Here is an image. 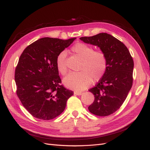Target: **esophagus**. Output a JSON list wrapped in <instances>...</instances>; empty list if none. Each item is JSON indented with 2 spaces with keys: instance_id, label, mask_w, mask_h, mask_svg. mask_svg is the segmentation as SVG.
Listing matches in <instances>:
<instances>
[{
  "instance_id": "34e87169",
  "label": "esophagus",
  "mask_w": 150,
  "mask_h": 150,
  "mask_svg": "<svg viewBox=\"0 0 150 150\" xmlns=\"http://www.w3.org/2000/svg\"><path fill=\"white\" fill-rule=\"evenodd\" d=\"M83 94V92H81V91H74V94L76 95H78V96H80Z\"/></svg>"
}]
</instances>
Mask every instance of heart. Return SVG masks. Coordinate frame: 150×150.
Segmentation results:
<instances>
[{
	"label": "heart",
	"instance_id": "1",
	"mask_svg": "<svg viewBox=\"0 0 150 150\" xmlns=\"http://www.w3.org/2000/svg\"><path fill=\"white\" fill-rule=\"evenodd\" d=\"M71 51L83 59L79 71L71 72L64 79L67 88L76 91L87 88L94 82L101 79L106 73L108 60L106 54L101 51H94V48L82 42L77 43L71 47ZM66 52L62 51L56 57V67L62 75L67 74L68 68L66 64Z\"/></svg>",
	"mask_w": 150,
	"mask_h": 150
}]
</instances>
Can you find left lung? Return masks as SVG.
I'll list each match as a JSON object with an SVG mask.
<instances>
[{
  "mask_svg": "<svg viewBox=\"0 0 150 150\" xmlns=\"http://www.w3.org/2000/svg\"><path fill=\"white\" fill-rule=\"evenodd\" d=\"M80 39L98 46L107 57L105 74L94 88L89 89L94 94V101L88 110L94 115L109 116L119 110L132 87L133 58L123 43L107 33Z\"/></svg>",
  "mask_w": 150,
  "mask_h": 150,
  "instance_id": "1",
  "label": "left lung"
}]
</instances>
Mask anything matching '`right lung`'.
Returning a JSON list of instances; mask_svg holds the SVG:
<instances>
[{"instance_id": "add662e5", "label": "right lung", "mask_w": 150, "mask_h": 150, "mask_svg": "<svg viewBox=\"0 0 150 150\" xmlns=\"http://www.w3.org/2000/svg\"><path fill=\"white\" fill-rule=\"evenodd\" d=\"M76 39L41 38L27 47L20 56L15 71L16 94L36 118L50 120L60 115L74 94L61 84L56 57Z\"/></svg>"}]
</instances>
